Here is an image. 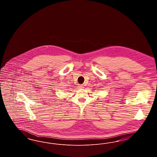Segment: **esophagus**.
<instances>
[{
  "label": "esophagus",
  "mask_w": 157,
  "mask_h": 157,
  "mask_svg": "<svg viewBox=\"0 0 157 157\" xmlns=\"http://www.w3.org/2000/svg\"><path fill=\"white\" fill-rule=\"evenodd\" d=\"M78 88H79V89H82V88H83V86L82 85H78Z\"/></svg>",
  "instance_id": "1"
}]
</instances>
